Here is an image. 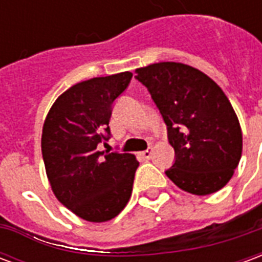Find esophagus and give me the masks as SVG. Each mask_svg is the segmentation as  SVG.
Segmentation results:
<instances>
[{
  "label": "esophagus",
  "mask_w": 262,
  "mask_h": 262,
  "mask_svg": "<svg viewBox=\"0 0 262 262\" xmlns=\"http://www.w3.org/2000/svg\"><path fill=\"white\" fill-rule=\"evenodd\" d=\"M151 154H153V150H151V148H147V150L142 151V153H140V156H142L144 160H150L151 159Z\"/></svg>",
  "instance_id": "1"
}]
</instances>
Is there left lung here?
<instances>
[{
  "mask_svg": "<svg viewBox=\"0 0 262 262\" xmlns=\"http://www.w3.org/2000/svg\"><path fill=\"white\" fill-rule=\"evenodd\" d=\"M136 74L160 109L176 151L165 176L199 196L222 189L243 150L240 122L225 92L201 70L176 61L140 67Z\"/></svg>",
  "mask_w": 262,
  "mask_h": 262,
  "instance_id": "left-lung-1",
  "label": "left lung"
}]
</instances>
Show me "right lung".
<instances>
[{"mask_svg":"<svg viewBox=\"0 0 262 262\" xmlns=\"http://www.w3.org/2000/svg\"><path fill=\"white\" fill-rule=\"evenodd\" d=\"M132 75L125 71L70 86L54 101L43 123L42 154L52 191L86 222L114 219L130 199L136 157L97 147L109 139L112 103Z\"/></svg>","mask_w":262,"mask_h":262,"instance_id":"1","label":"right lung"}]
</instances>
